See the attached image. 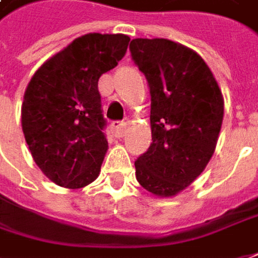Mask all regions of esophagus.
<instances>
[{
    "mask_svg": "<svg viewBox=\"0 0 258 258\" xmlns=\"http://www.w3.org/2000/svg\"><path fill=\"white\" fill-rule=\"evenodd\" d=\"M111 128H112V133L114 136L119 139L125 134V130H127V124L125 122H112L111 124Z\"/></svg>",
    "mask_w": 258,
    "mask_h": 258,
    "instance_id": "obj_1",
    "label": "esophagus"
}]
</instances>
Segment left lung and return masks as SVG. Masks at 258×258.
I'll return each instance as SVG.
<instances>
[{"label":"left lung","mask_w":258,"mask_h":258,"mask_svg":"<svg viewBox=\"0 0 258 258\" xmlns=\"http://www.w3.org/2000/svg\"><path fill=\"white\" fill-rule=\"evenodd\" d=\"M134 63L151 95V144L136 160V177L160 198L177 195L211 160L224 118V98L205 60L167 39H134Z\"/></svg>","instance_id":"8db88e82"}]
</instances>
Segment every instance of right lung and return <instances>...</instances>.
I'll list each match as a JSON object with an SVG mask.
<instances>
[{"mask_svg":"<svg viewBox=\"0 0 258 258\" xmlns=\"http://www.w3.org/2000/svg\"><path fill=\"white\" fill-rule=\"evenodd\" d=\"M125 34L89 33L51 56L24 92L21 125L40 170L79 189L99 176L108 150L98 81L124 57Z\"/></svg>","mask_w":258,"mask_h":258,"instance_id":"obj_1","label":"right lung"}]
</instances>
